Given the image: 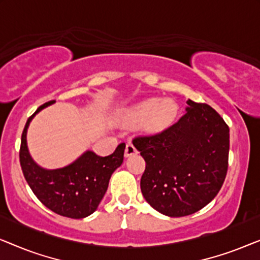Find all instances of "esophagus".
<instances>
[{"label":"esophagus","instance_id":"1","mask_svg":"<svg viewBox=\"0 0 260 260\" xmlns=\"http://www.w3.org/2000/svg\"><path fill=\"white\" fill-rule=\"evenodd\" d=\"M137 149L135 148V145L129 142V143H126L125 145V151H124V155H125V157H129V156H133L135 154H137Z\"/></svg>","mask_w":260,"mask_h":260}]
</instances>
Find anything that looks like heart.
Listing matches in <instances>:
<instances>
[{
	"mask_svg": "<svg viewBox=\"0 0 260 260\" xmlns=\"http://www.w3.org/2000/svg\"><path fill=\"white\" fill-rule=\"evenodd\" d=\"M177 106L170 99L150 98L138 103L130 110L129 116L133 119H144V127L147 130L156 131L168 125L175 118Z\"/></svg>",
	"mask_w": 260,
	"mask_h": 260,
	"instance_id": "1",
	"label": "heart"
}]
</instances>
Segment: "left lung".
<instances>
[{"label": "left lung", "mask_w": 260, "mask_h": 260, "mask_svg": "<svg viewBox=\"0 0 260 260\" xmlns=\"http://www.w3.org/2000/svg\"><path fill=\"white\" fill-rule=\"evenodd\" d=\"M187 104V112L173 125L133 140L145 161L142 194L168 216L204 208L219 193L229 168V125L208 104L190 99Z\"/></svg>", "instance_id": "left-lung-1"}]
</instances>
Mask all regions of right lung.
<instances>
[{"mask_svg": "<svg viewBox=\"0 0 260 260\" xmlns=\"http://www.w3.org/2000/svg\"><path fill=\"white\" fill-rule=\"evenodd\" d=\"M54 101L41 105L24 125L21 136L20 165L30 189L41 204L56 214L72 219H81L97 209L112 173L123 163L125 143H120L109 156H99L86 151L76 162L61 169L46 170L31 159L27 149V127L39 111Z\"/></svg>", "mask_w": 260, "mask_h": 260, "instance_id": "add662e5", "label": "right lung"}]
</instances>
